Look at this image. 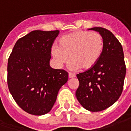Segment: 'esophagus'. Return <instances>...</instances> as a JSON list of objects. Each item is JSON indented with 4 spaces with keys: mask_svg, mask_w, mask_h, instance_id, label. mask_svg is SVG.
<instances>
[{
    "mask_svg": "<svg viewBox=\"0 0 131 131\" xmlns=\"http://www.w3.org/2000/svg\"><path fill=\"white\" fill-rule=\"evenodd\" d=\"M68 76H69V78H73V77H75V74L72 73H69Z\"/></svg>",
    "mask_w": 131,
    "mask_h": 131,
    "instance_id": "1",
    "label": "esophagus"
}]
</instances>
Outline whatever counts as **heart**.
Listing matches in <instances>:
<instances>
[{
  "instance_id": "1",
  "label": "heart",
  "mask_w": 131,
  "mask_h": 131,
  "mask_svg": "<svg viewBox=\"0 0 131 131\" xmlns=\"http://www.w3.org/2000/svg\"><path fill=\"white\" fill-rule=\"evenodd\" d=\"M104 40L98 33L79 31L62 36L59 45L51 48V54L56 64L62 66L69 59L73 70L88 69L95 64L103 53Z\"/></svg>"
}]
</instances>
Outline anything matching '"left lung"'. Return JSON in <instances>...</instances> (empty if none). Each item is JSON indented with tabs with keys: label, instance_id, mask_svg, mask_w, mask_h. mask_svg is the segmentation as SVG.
I'll return each mask as SVG.
<instances>
[{
	"label": "left lung",
	"instance_id": "8db88e82",
	"mask_svg": "<svg viewBox=\"0 0 131 131\" xmlns=\"http://www.w3.org/2000/svg\"><path fill=\"white\" fill-rule=\"evenodd\" d=\"M95 31L103 36V53L95 65L88 71L77 74L80 84L76 97L86 110L98 112L113 105L121 95L126 67L121 43L113 33L101 27Z\"/></svg>",
	"mask_w": 131,
	"mask_h": 131
}]
</instances>
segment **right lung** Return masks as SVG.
Wrapping results in <instances>:
<instances>
[{
    "instance_id": "1",
    "label": "right lung",
    "mask_w": 131,
    "mask_h": 131,
    "mask_svg": "<svg viewBox=\"0 0 131 131\" xmlns=\"http://www.w3.org/2000/svg\"><path fill=\"white\" fill-rule=\"evenodd\" d=\"M59 31L35 30L18 40L8 62L10 92L21 109L29 114L48 113L68 73L49 65L51 48Z\"/></svg>"
}]
</instances>
